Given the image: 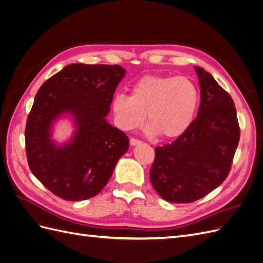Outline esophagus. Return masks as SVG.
Returning <instances> with one entry per match:
<instances>
[{
	"label": "esophagus",
	"instance_id": "obj_1",
	"mask_svg": "<svg viewBox=\"0 0 263 263\" xmlns=\"http://www.w3.org/2000/svg\"><path fill=\"white\" fill-rule=\"evenodd\" d=\"M129 142H130V146H137V145L141 144V141H140V140H138V139H135V138H130Z\"/></svg>",
	"mask_w": 263,
	"mask_h": 263
}]
</instances>
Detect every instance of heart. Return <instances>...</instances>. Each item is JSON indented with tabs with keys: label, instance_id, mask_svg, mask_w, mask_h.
<instances>
[{
	"label": "heart",
	"instance_id": "1",
	"mask_svg": "<svg viewBox=\"0 0 263 263\" xmlns=\"http://www.w3.org/2000/svg\"><path fill=\"white\" fill-rule=\"evenodd\" d=\"M198 104L200 92L189 78L149 74L133 85L132 95H115L112 112L123 130L138 128L147 115L150 136L174 139L192 125Z\"/></svg>",
	"mask_w": 263,
	"mask_h": 263
}]
</instances>
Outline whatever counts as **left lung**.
I'll use <instances>...</instances> for the list:
<instances>
[{"label": "left lung", "mask_w": 263, "mask_h": 263, "mask_svg": "<svg viewBox=\"0 0 263 263\" xmlns=\"http://www.w3.org/2000/svg\"><path fill=\"white\" fill-rule=\"evenodd\" d=\"M201 87L197 116L169 145L156 148L150 181L171 203H191L208 195L227 178L240 129L232 97L201 67H194Z\"/></svg>", "instance_id": "obj_1"}]
</instances>
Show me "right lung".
<instances>
[{
	"label": "right lung",
	"mask_w": 263,
	"mask_h": 263,
	"mask_svg": "<svg viewBox=\"0 0 263 263\" xmlns=\"http://www.w3.org/2000/svg\"><path fill=\"white\" fill-rule=\"evenodd\" d=\"M125 74L117 65L72 63L38 90L25 128L27 161L54 195L83 201L99 194L128 150V137L106 119ZM62 117L73 119L75 132L58 144L52 132Z\"/></svg>",
	"instance_id": "1"
}]
</instances>
